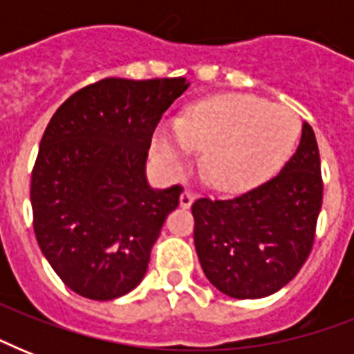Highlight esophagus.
Segmentation results:
<instances>
[{"label": "esophagus", "mask_w": 354, "mask_h": 354, "mask_svg": "<svg viewBox=\"0 0 354 354\" xmlns=\"http://www.w3.org/2000/svg\"><path fill=\"white\" fill-rule=\"evenodd\" d=\"M193 202H194V193L193 191H189V189H185V191L180 194V207L189 209V207L193 205Z\"/></svg>", "instance_id": "34e87169"}]
</instances>
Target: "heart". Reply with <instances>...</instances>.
I'll list each match as a JSON object with an SVG mask.
<instances>
[{"instance_id": "heart-1", "label": "heart", "mask_w": 354, "mask_h": 354, "mask_svg": "<svg viewBox=\"0 0 354 354\" xmlns=\"http://www.w3.org/2000/svg\"><path fill=\"white\" fill-rule=\"evenodd\" d=\"M301 122L290 108L246 93H224L191 104L180 119L158 128L156 160L174 176L204 149V172L213 187L242 193L268 182L296 149Z\"/></svg>"}]
</instances>
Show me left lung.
<instances>
[{"label": "left lung", "instance_id": "obj_1", "mask_svg": "<svg viewBox=\"0 0 354 354\" xmlns=\"http://www.w3.org/2000/svg\"><path fill=\"white\" fill-rule=\"evenodd\" d=\"M322 198L318 143L303 122L296 154L277 176L235 198L193 204L194 246L211 285L236 299L288 285L313 250Z\"/></svg>", "mask_w": 354, "mask_h": 354}]
</instances>
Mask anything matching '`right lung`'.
<instances>
[{
	"instance_id": "right-lung-1",
	"label": "right lung",
	"mask_w": 354,
	"mask_h": 354,
	"mask_svg": "<svg viewBox=\"0 0 354 354\" xmlns=\"http://www.w3.org/2000/svg\"><path fill=\"white\" fill-rule=\"evenodd\" d=\"M180 79H104L69 97L47 124L30 180L44 257L79 296L108 301L141 283L183 189L147 180L150 141Z\"/></svg>"
}]
</instances>
